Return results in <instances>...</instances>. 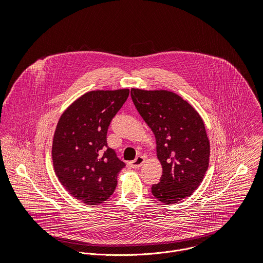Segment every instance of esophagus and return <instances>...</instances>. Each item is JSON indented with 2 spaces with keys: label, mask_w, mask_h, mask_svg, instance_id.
Instances as JSON below:
<instances>
[{
  "label": "esophagus",
  "mask_w": 263,
  "mask_h": 263,
  "mask_svg": "<svg viewBox=\"0 0 263 263\" xmlns=\"http://www.w3.org/2000/svg\"><path fill=\"white\" fill-rule=\"evenodd\" d=\"M143 162H144V157L143 156H137L135 158V160L130 162V167H132V168H139L142 165Z\"/></svg>",
  "instance_id": "1"
}]
</instances>
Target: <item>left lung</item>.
<instances>
[{
	"label": "left lung",
	"instance_id": "left-lung-1",
	"mask_svg": "<svg viewBox=\"0 0 263 263\" xmlns=\"http://www.w3.org/2000/svg\"><path fill=\"white\" fill-rule=\"evenodd\" d=\"M132 101L156 138L162 165L160 182L152 194L164 204L190 197L200 186L209 165L210 143L196 109L168 90L131 89Z\"/></svg>",
	"mask_w": 263,
	"mask_h": 263
}]
</instances>
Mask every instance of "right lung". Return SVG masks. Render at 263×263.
<instances>
[{
    "label": "right lung",
    "mask_w": 263,
    "mask_h": 263,
    "mask_svg": "<svg viewBox=\"0 0 263 263\" xmlns=\"http://www.w3.org/2000/svg\"><path fill=\"white\" fill-rule=\"evenodd\" d=\"M129 92H86L68 106L58 121L52 145L56 176L68 194L86 205L107 201L126 165L107 145V131Z\"/></svg>",
    "instance_id": "add662e5"
}]
</instances>
